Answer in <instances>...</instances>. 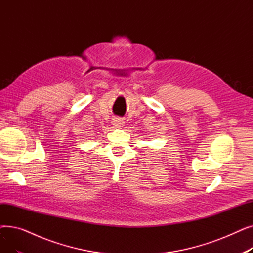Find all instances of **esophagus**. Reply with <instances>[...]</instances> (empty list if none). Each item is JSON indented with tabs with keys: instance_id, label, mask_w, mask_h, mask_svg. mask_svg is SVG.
<instances>
[{
	"instance_id": "obj_1",
	"label": "esophagus",
	"mask_w": 253,
	"mask_h": 253,
	"mask_svg": "<svg viewBox=\"0 0 253 253\" xmlns=\"http://www.w3.org/2000/svg\"><path fill=\"white\" fill-rule=\"evenodd\" d=\"M112 124L115 128H122L124 125V121L121 118H114L112 121Z\"/></svg>"
}]
</instances>
